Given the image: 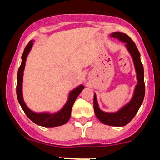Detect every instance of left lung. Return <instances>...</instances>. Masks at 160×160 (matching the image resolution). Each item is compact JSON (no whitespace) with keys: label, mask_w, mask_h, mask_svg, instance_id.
Wrapping results in <instances>:
<instances>
[{"label":"left lung","mask_w":160,"mask_h":160,"mask_svg":"<svg viewBox=\"0 0 160 160\" xmlns=\"http://www.w3.org/2000/svg\"><path fill=\"white\" fill-rule=\"evenodd\" d=\"M112 38H117L121 41L125 42L128 50L133 58L134 65L137 73L138 84L135 87L133 98L128 104L117 113H105L99 109L97 99L94 95L93 107L97 118L102 123L112 126H123L127 125L135 117L138 111L145 94V84L144 80V67L140 58V52L133 40L127 34L120 32H115L111 34Z\"/></svg>","instance_id":"1"}]
</instances>
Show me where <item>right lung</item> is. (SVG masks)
<instances>
[{"label": "right lung", "mask_w": 160, "mask_h": 160, "mask_svg": "<svg viewBox=\"0 0 160 160\" xmlns=\"http://www.w3.org/2000/svg\"><path fill=\"white\" fill-rule=\"evenodd\" d=\"M33 45V41L31 40L25 47L24 52L22 56V64L20 65L19 71L17 74V85H16V95H17L18 101H19L20 105L25 112L26 116L30 119L32 122L39 126H44V127H55V126H59L65 124L69 120L71 117V109H72L73 104L78 96L81 92V91L84 89L83 86H80L78 88L74 89L70 92L68 101L62 109L58 113L55 114H49V113H36L28 109L25 105V102L23 101L22 92V77L23 71L25 68V61L29 51L32 49Z\"/></svg>", "instance_id": "1"}]
</instances>
